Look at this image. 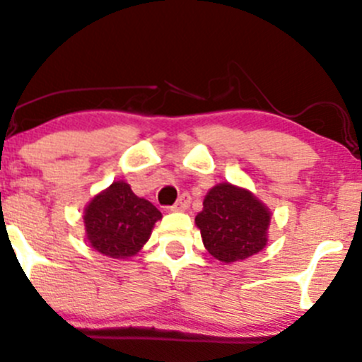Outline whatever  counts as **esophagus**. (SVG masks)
I'll use <instances>...</instances> for the list:
<instances>
[{
    "mask_svg": "<svg viewBox=\"0 0 362 362\" xmlns=\"http://www.w3.org/2000/svg\"><path fill=\"white\" fill-rule=\"evenodd\" d=\"M189 204H191V196H189V192H184L178 197L177 203L171 206V211H185L189 208Z\"/></svg>",
    "mask_w": 362,
    "mask_h": 362,
    "instance_id": "34e87169",
    "label": "esophagus"
}]
</instances>
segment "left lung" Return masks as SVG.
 Wrapping results in <instances>:
<instances>
[{"label":"left lung","instance_id":"8db88e82","mask_svg":"<svg viewBox=\"0 0 362 362\" xmlns=\"http://www.w3.org/2000/svg\"><path fill=\"white\" fill-rule=\"evenodd\" d=\"M271 213L245 189L220 184L206 194L197 213L204 248L220 262L245 260L267 245Z\"/></svg>","mask_w":362,"mask_h":362}]
</instances>
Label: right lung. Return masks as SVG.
<instances>
[{
  "label": "right lung",
  "instance_id": "add662e5",
  "mask_svg": "<svg viewBox=\"0 0 362 362\" xmlns=\"http://www.w3.org/2000/svg\"><path fill=\"white\" fill-rule=\"evenodd\" d=\"M159 218L161 211L154 204L135 196L124 182H114L86 206V235L105 257L127 258L146 245Z\"/></svg>",
  "mask_w": 362,
  "mask_h": 362
}]
</instances>
